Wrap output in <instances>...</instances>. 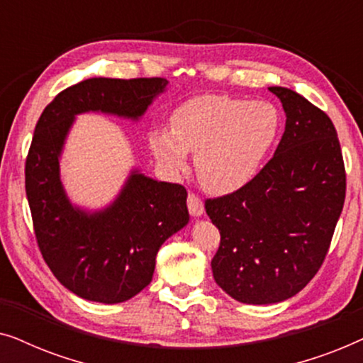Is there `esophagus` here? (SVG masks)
<instances>
[{
	"mask_svg": "<svg viewBox=\"0 0 363 363\" xmlns=\"http://www.w3.org/2000/svg\"><path fill=\"white\" fill-rule=\"evenodd\" d=\"M186 205H188V211H190L191 216L198 218L203 215V201L200 196L195 195V193H190V195H188Z\"/></svg>",
	"mask_w": 363,
	"mask_h": 363,
	"instance_id": "obj_1",
	"label": "esophagus"
}]
</instances>
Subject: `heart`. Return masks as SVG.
<instances>
[{"label": "heart", "mask_w": 363, "mask_h": 363, "mask_svg": "<svg viewBox=\"0 0 363 363\" xmlns=\"http://www.w3.org/2000/svg\"><path fill=\"white\" fill-rule=\"evenodd\" d=\"M279 113L271 104L226 96L191 97L180 104L168 128H153L150 150L162 167L182 172L195 155L196 177L206 191L226 195L256 177L279 133Z\"/></svg>", "instance_id": "b5f03b06"}]
</instances>
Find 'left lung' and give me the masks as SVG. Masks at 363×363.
Returning a JSON list of instances; mask_svg holds the SVG:
<instances>
[{"label": "left lung", "mask_w": 363, "mask_h": 363, "mask_svg": "<svg viewBox=\"0 0 363 363\" xmlns=\"http://www.w3.org/2000/svg\"><path fill=\"white\" fill-rule=\"evenodd\" d=\"M286 112L274 157L230 195L205 201L221 241L216 284L242 304H276L309 284L329 251L345 201V167L325 112L287 87H269Z\"/></svg>", "instance_id": "1"}]
</instances>
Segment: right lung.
<instances>
[{"mask_svg": "<svg viewBox=\"0 0 363 363\" xmlns=\"http://www.w3.org/2000/svg\"><path fill=\"white\" fill-rule=\"evenodd\" d=\"M163 77H92L59 92L34 128L26 158V195L41 255L57 281L82 299L118 304L150 284L155 257L186 226L185 186L132 170L104 210L72 205L61 182V158L76 116L102 112L138 121L165 91Z\"/></svg>", "mask_w": 363, "mask_h": 363, "instance_id": "add662e5", "label": "right lung"}]
</instances>
